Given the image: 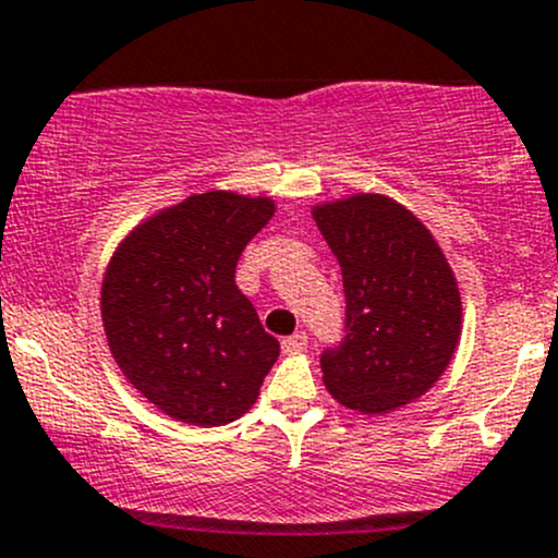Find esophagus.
<instances>
[{"label": "esophagus", "instance_id": "obj_1", "mask_svg": "<svg viewBox=\"0 0 558 558\" xmlns=\"http://www.w3.org/2000/svg\"><path fill=\"white\" fill-rule=\"evenodd\" d=\"M308 347V336L306 332H292V336H287L284 341H281V352L284 354H298V352H303V349Z\"/></svg>", "mask_w": 558, "mask_h": 558}]
</instances>
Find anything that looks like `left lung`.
I'll list each match as a JSON object with an SVG mask.
<instances>
[{"label": "left lung", "instance_id": "obj_1", "mask_svg": "<svg viewBox=\"0 0 558 558\" xmlns=\"http://www.w3.org/2000/svg\"><path fill=\"white\" fill-rule=\"evenodd\" d=\"M338 257L347 322L322 352V381L341 405L387 413L422 398L462 332L457 279L433 233L387 195L360 193L314 206Z\"/></svg>", "mask_w": 558, "mask_h": 558}]
</instances>
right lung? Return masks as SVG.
Listing matches in <instances>:
<instances>
[{
    "label": "right lung",
    "mask_w": 558,
    "mask_h": 558,
    "mask_svg": "<svg viewBox=\"0 0 558 558\" xmlns=\"http://www.w3.org/2000/svg\"><path fill=\"white\" fill-rule=\"evenodd\" d=\"M274 217L271 198L211 191L129 233L101 284V319L123 376L171 418L220 427L246 413L279 357L236 263Z\"/></svg>",
    "instance_id": "right-lung-1"
}]
</instances>
